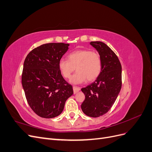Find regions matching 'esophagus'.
Instances as JSON below:
<instances>
[{
	"label": "esophagus",
	"mask_w": 152,
	"mask_h": 152,
	"mask_svg": "<svg viewBox=\"0 0 152 152\" xmlns=\"http://www.w3.org/2000/svg\"><path fill=\"white\" fill-rule=\"evenodd\" d=\"M73 93H74V94H76L80 91V87L77 86H73Z\"/></svg>",
	"instance_id": "1"
}]
</instances>
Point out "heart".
Masks as SVG:
<instances>
[{
    "label": "heart",
    "mask_w": 152,
    "mask_h": 152,
    "mask_svg": "<svg viewBox=\"0 0 152 152\" xmlns=\"http://www.w3.org/2000/svg\"><path fill=\"white\" fill-rule=\"evenodd\" d=\"M68 59H61L59 61V71L65 79L70 78L72 73L77 72L72 76L70 82L73 84H80L87 79L91 82L98 78L102 68L100 54L89 49H79L68 54Z\"/></svg>",
    "instance_id": "1"
}]
</instances>
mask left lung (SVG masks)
Here are the masks:
<instances>
[{
    "instance_id": "obj_1",
    "label": "left lung",
    "mask_w": 152,
    "mask_h": 152,
    "mask_svg": "<svg viewBox=\"0 0 152 152\" xmlns=\"http://www.w3.org/2000/svg\"><path fill=\"white\" fill-rule=\"evenodd\" d=\"M100 54L102 71L96 80L81 91L85 99L81 108L86 115L98 117L107 113L117 98L122 87V66L113 50L99 41L91 42Z\"/></svg>"
}]
</instances>
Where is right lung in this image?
I'll use <instances>...</instances> for the list:
<instances>
[{"label": "right lung", "mask_w": 152, "mask_h": 152, "mask_svg": "<svg viewBox=\"0 0 152 152\" xmlns=\"http://www.w3.org/2000/svg\"><path fill=\"white\" fill-rule=\"evenodd\" d=\"M69 44L48 43L34 49L23 64L21 82L31 110L40 117L54 118L63 112L73 94L72 85L63 79L58 64Z\"/></svg>", "instance_id": "right-lung-1"}]
</instances>
